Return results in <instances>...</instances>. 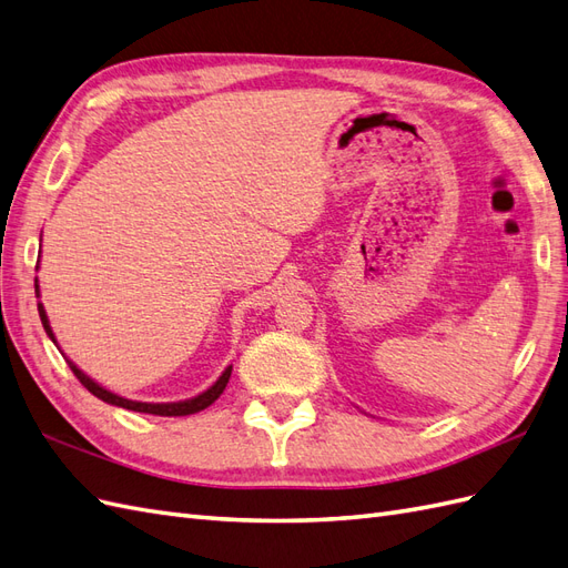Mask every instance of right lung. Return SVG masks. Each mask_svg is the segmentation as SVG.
<instances>
[{
    "label": "right lung",
    "instance_id": "obj_1",
    "mask_svg": "<svg viewBox=\"0 0 568 568\" xmlns=\"http://www.w3.org/2000/svg\"><path fill=\"white\" fill-rule=\"evenodd\" d=\"M38 312H40L42 326H45V331H48V336L54 341V333H52V328H50L48 314H45V310H42L40 302H38ZM67 362H69V367H71V372H74L77 379H79L85 388H89L95 398L105 400V403H110V405H118V408H126V410H134V413L160 415V417H182V415H194V413H199V410H203V408H209V405L215 403L217 396H221L223 390H225V386H227V382H230V372H232V367H227V369L223 372L221 379H217L209 390H203V394L196 396V398L180 400V403H139V400H126V398H122V396L110 394L108 388L98 386V384L91 379V376H85V374L74 365V362H71V359H67Z\"/></svg>",
    "mask_w": 568,
    "mask_h": 568
}]
</instances>
